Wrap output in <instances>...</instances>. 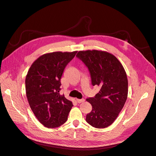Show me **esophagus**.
<instances>
[{
  "mask_svg": "<svg viewBox=\"0 0 156 156\" xmlns=\"http://www.w3.org/2000/svg\"><path fill=\"white\" fill-rule=\"evenodd\" d=\"M76 101H77V102H78V103H81L84 102L85 99H76Z\"/></svg>",
  "mask_w": 156,
  "mask_h": 156,
  "instance_id": "1",
  "label": "esophagus"
}]
</instances>
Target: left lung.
I'll return each instance as SVG.
<instances>
[{
    "label": "left lung",
    "instance_id": "left-lung-1",
    "mask_svg": "<svg viewBox=\"0 0 156 156\" xmlns=\"http://www.w3.org/2000/svg\"><path fill=\"white\" fill-rule=\"evenodd\" d=\"M88 68L92 85L100 88L94 98L86 99L92 110L86 121L98 129L111 125L118 117L128 96L125 69L115 55L104 51H80L76 55Z\"/></svg>",
    "mask_w": 156,
    "mask_h": 156
}]
</instances>
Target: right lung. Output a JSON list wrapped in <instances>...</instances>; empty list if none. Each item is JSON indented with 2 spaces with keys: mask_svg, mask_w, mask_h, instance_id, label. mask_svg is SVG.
Segmentation results:
<instances>
[{
  "mask_svg": "<svg viewBox=\"0 0 156 156\" xmlns=\"http://www.w3.org/2000/svg\"><path fill=\"white\" fill-rule=\"evenodd\" d=\"M77 51L44 54L31 65L26 77V97L38 121L47 128L65 123L73 105L59 93L64 69Z\"/></svg>",
  "mask_w": 156,
  "mask_h": 156,
  "instance_id": "1",
  "label": "right lung"
}]
</instances>
